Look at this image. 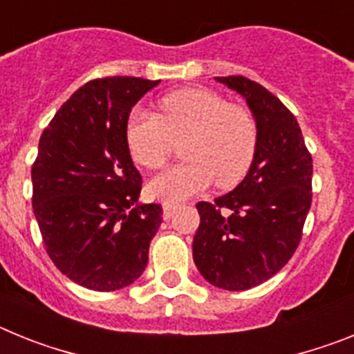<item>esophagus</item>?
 <instances>
[{
  "label": "esophagus",
  "instance_id": "1",
  "mask_svg": "<svg viewBox=\"0 0 354 354\" xmlns=\"http://www.w3.org/2000/svg\"><path fill=\"white\" fill-rule=\"evenodd\" d=\"M175 209H177V204H171V202H165V204H162V218H165V220H170L171 216H174Z\"/></svg>",
  "mask_w": 354,
  "mask_h": 354
}]
</instances>
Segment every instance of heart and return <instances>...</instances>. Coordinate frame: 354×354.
<instances>
[{
  "mask_svg": "<svg viewBox=\"0 0 354 354\" xmlns=\"http://www.w3.org/2000/svg\"><path fill=\"white\" fill-rule=\"evenodd\" d=\"M187 161L150 180L149 195L179 202L218 187H232L245 179L257 154L259 127L248 108L228 102L209 88H183L159 101V113L134 108L126 120L131 158L147 170H159L183 142Z\"/></svg>",
  "mask_w": 354,
  "mask_h": 354,
  "instance_id": "1",
  "label": "heart"
}]
</instances>
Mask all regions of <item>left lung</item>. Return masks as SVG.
I'll list each match as a JSON object with an SVG mask.
<instances>
[{
    "label": "left lung",
    "mask_w": 354,
    "mask_h": 354,
    "mask_svg": "<svg viewBox=\"0 0 354 354\" xmlns=\"http://www.w3.org/2000/svg\"><path fill=\"white\" fill-rule=\"evenodd\" d=\"M216 80L248 102L257 154L232 192L196 204L193 259L212 286L246 290L277 274L298 248L312 204V156L296 117L270 90L245 76Z\"/></svg>",
    "instance_id": "left-lung-1"
}]
</instances>
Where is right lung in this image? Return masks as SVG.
<instances>
[{
	"mask_svg": "<svg viewBox=\"0 0 354 354\" xmlns=\"http://www.w3.org/2000/svg\"><path fill=\"white\" fill-rule=\"evenodd\" d=\"M158 83L131 76L88 81L40 136L31 167L33 212L51 261L86 289L127 287L149 262L162 209L136 204L142 175L127 149L126 120Z\"/></svg>",
	"mask_w": 354,
	"mask_h": 354,
	"instance_id": "obj_1",
	"label": "right lung"
}]
</instances>
